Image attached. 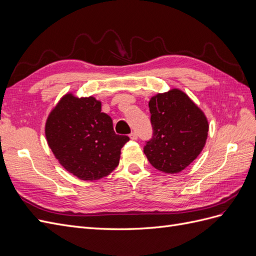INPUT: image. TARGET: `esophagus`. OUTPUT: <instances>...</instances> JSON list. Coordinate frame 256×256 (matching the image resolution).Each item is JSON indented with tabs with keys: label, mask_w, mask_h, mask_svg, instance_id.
<instances>
[{
	"label": "esophagus",
	"mask_w": 256,
	"mask_h": 256,
	"mask_svg": "<svg viewBox=\"0 0 256 256\" xmlns=\"http://www.w3.org/2000/svg\"><path fill=\"white\" fill-rule=\"evenodd\" d=\"M129 136H130L131 140H136V138H138V134L136 132H131Z\"/></svg>",
	"instance_id": "34e87169"
}]
</instances>
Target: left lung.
I'll list each match as a JSON object with an SVG mask.
<instances>
[{"mask_svg": "<svg viewBox=\"0 0 256 256\" xmlns=\"http://www.w3.org/2000/svg\"><path fill=\"white\" fill-rule=\"evenodd\" d=\"M148 106L152 136L146 141L144 154L159 171L180 173L204 148L209 127L206 116L177 88L152 97Z\"/></svg>", "mask_w": 256, "mask_h": 256, "instance_id": "obj_1", "label": "left lung"}]
</instances>
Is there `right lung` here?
<instances>
[{
  "label": "right lung",
  "instance_id": "add662e5",
  "mask_svg": "<svg viewBox=\"0 0 256 256\" xmlns=\"http://www.w3.org/2000/svg\"><path fill=\"white\" fill-rule=\"evenodd\" d=\"M48 145L60 164L82 180H97L118 166L129 136L114 132L113 122L94 97L67 94L46 122Z\"/></svg>",
  "mask_w": 256,
  "mask_h": 256
}]
</instances>
